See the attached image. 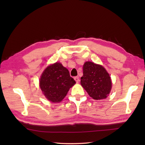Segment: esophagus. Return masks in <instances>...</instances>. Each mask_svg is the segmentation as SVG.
Here are the masks:
<instances>
[{"instance_id": "1", "label": "esophagus", "mask_w": 145, "mask_h": 145, "mask_svg": "<svg viewBox=\"0 0 145 145\" xmlns=\"http://www.w3.org/2000/svg\"><path fill=\"white\" fill-rule=\"evenodd\" d=\"M74 80H76V83H78V82H79V77H78V76H76L74 77Z\"/></svg>"}]
</instances>
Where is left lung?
I'll use <instances>...</instances> for the list:
<instances>
[{
	"mask_svg": "<svg viewBox=\"0 0 145 145\" xmlns=\"http://www.w3.org/2000/svg\"><path fill=\"white\" fill-rule=\"evenodd\" d=\"M83 74L81 85L90 97L94 100L106 99L111 90L112 82L103 66L86 62L83 67Z\"/></svg>",
	"mask_w": 145,
	"mask_h": 145,
	"instance_id": "8db88e82",
	"label": "left lung"
}]
</instances>
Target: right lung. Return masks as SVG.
<instances>
[{
	"label": "right lung",
	"mask_w": 145,
	"mask_h": 145,
	"mask_svg": "<svg viewBox=\"0 0 145 145\" xmlns=\"http://www.w3.org/2000/svg\"><path fill=\"white\" fill-rule=\"evenodd\" d=\"M75 83L68 69L59 62L46 67L39 80L43 95L53 103L60 102Z\"/></svg>",
	"instance_id": "1"
}]
</instances>
